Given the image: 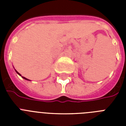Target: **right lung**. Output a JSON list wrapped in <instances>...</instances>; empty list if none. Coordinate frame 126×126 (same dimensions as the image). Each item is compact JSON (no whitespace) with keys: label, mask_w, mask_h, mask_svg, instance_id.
<instances>
[{"label":"right lung","mask_w":126,"mask_h":126,"mask_svg":"<svg viewBox=\"0 0 126 126\" xmlns=\"http://www.w3.org/2000/svg\"><path fill=\"white\" fill-rule=\"evenodd\" d=\"M15 71H16V72L17 73V74H18L19 75H20V76H21V75H20V74H19V73H18V72H17V71H16V70H15ZM22 78L23 79H25V80H29V79H26V78H25V77H22Z\"/></svg>","instance_id":"add662e5"}]
</instances>
